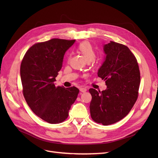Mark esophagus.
<instances>
[{
  "label": "esophagus",
  "mask_w": 158,
  "mask_h": 158,
  "mask_svg": "<svg viewBox=\"0 0 158 158\" xmlns=\"http://www.w3.org/2000/svg\"><path fill=\"white\" fill-rule=\"evenodd\" d=\"M79 90L81 91V92H86V88H82V87H81L80 88H79Z\"/></svg>",
  "instance_id": "esophagus-1"
}]
</instances>
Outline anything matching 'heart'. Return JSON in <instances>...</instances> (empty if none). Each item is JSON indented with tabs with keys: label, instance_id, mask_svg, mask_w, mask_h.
<instances>
[{
	"label": "heart",
	"instance_id": "heart-1",
	"mask_svg": "<svg viewBox=\"0 0 158 158\" xmlns=\"http://www.w3.org/2000/svg\"><path fill=\"white\" fill-rule=\"evenodd\" d=\"M77 48L79 52L85 57L87 62H90L95 59V50L92 44L88 41H84V42L81 43Z\"/></svg>",
	"mask_w": 158,
	"mask_h": 158
}]
</instances>
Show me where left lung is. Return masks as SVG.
<instances>
[{"label": "left lung", "mask_w": 158, "mask_h": 158, "mask_svg": "<svg viewBox=\"0 0 158 158\" xmlns=\"http://www.w3.org/2000/svg\"><path fill=\"white\" fill-rule=\"evenodd\" d=\"M104 51L106 57L98 76L105 81L107 88L89 89L92 97L89 110L94 121L108 126L125 117L135 104L140 72L136 57L127 46L111 41Z\"/></svg>", "instance_id": "left-lung-1"}]
</instances>
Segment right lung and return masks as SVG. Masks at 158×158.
<instances>
[{
    "label": "right lung",
    "instance_id": "obj_1",
    "mask_svg": "<svg viewBox=\"0 0 158 158\" xmlns=\"http://www.w3.org/2000/svg\"><path fill=\"white\" fill-rule=\"evenodd\" d=\"M75 40L53 38L31 46L20 65L22 92L31 110L50 123H60L69 117L79 90L75 86H56L65 52Z\"/></svg>",
    "mask_w": 158,
    "mask_h": 158
}]
</instances>
